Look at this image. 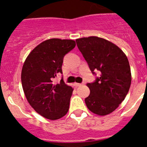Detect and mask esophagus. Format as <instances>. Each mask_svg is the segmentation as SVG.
Wrapping results in <instances>:
<instances>
[{
  "label": "esophagus",
  "instance_id": "1",
  "mask_svg": "<svg viewBox=\"0 0 147 147\" xmlns=\"http://www.w3.org/2000/svg\"><path fill=\"white\" fill-rule=\"evenodd\" d=\"M83 84H81V83H74V85L76 87H79V86H81Z\"/></svg>",
  "mask_w": 147,
  "mask_h": 147
}]
</instances>
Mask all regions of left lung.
I'll return each instance as SVG.
<instances>
[{
  "instance_id": "left-lung-1",
  "label": "left lung",
  "mask_w": 147,
  "mask_h": 147,
  "mask_svg": "<svg viewBox=\"0 0 147 147\" xmlns=\"http://www.w3.org/2000/svg\"><path fill=\"white\" fill-rule=\"evenodd\" d=\"M76 42L92 74L100 72L93 82L87 84L90 90L85 99L87 107L97 115L110 114L124 101L130 88L127 56L117 45L98 37H83Z\"/></svg>"
}]
</instances>
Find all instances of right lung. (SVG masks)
<instances>
[{
    "label": "right lung",
    "instance_id": "add662e5",
    "mask_svg": "<svg viewBox=\"0 0 147 147\" xmlns=\"http://www.w3.org/2000/svg\"><path fill=\"white\" fill-rule=\"evenodd\" d=\"M75 46L72 40H45L32 51L23 64L21 82L28 103L50 120L63 117L69 109L73 88L62 78L59 83L54 79L62 74L63 58Z\"/></svg>",
    "mask_w": 147,
    "mask_h": 147
}]
</instances>
